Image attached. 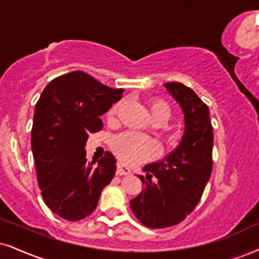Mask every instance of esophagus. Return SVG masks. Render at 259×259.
I'll return each mask as SVG.
<instances>
[{
  "label": "esophagus",
  "mask_w": 259,
  "mask_h": 259,
  "mask_svg": "<svg viewBox=\"0 0 259 259\" xmlns=\"http://www.w3.org/2000/svg\"><path fill=\"white\" fill-rule=\"evenodd\" d=\"M116 174L117 175H128V174H131V169L127 167V165L121 163V162H117Z\"/></svg>",
  "instance_id": "obj_1"
}]
</instances>
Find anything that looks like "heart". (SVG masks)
Listing matches in <instances>:
<instances>
[{
  "label": "heart",
  "instance_id": "b5f03b06",
  "mask_svg": "<svg viewBox=\"0 0 259 259\" xmlns=\"http://www.w3.org/2000/svg\"><path fill=\"white\" fill-rule=\"evenodd\" d=\"M120 103L114 104L108 111V116L113 119L117 114ZM149 110L155 121H167L171 115L170 107L162 100H154L149 105ZM110 148L113 151L128 163L137 164L150 161L159 154V145L155 139L140 133L126 131L110 139Z\"/></svg>",
  "mask_w": 259,
  "mask_h": 259
}]
</instances>
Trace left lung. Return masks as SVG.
<instances>
[{
	"label": "left lung",
	"instance_id": "8db88e82",
	"mask_svg": "<svg viewBox=\"0 0 259 259\" xmlns=\"http://www.w3.org/2000/svg\"><path fill=\"white\" fill-rule=\"evenodd\" d=\"M185 114V133L165 159L143 168L144 190L131 209L145 227L161 229L183 222L199 203L212 170L213 132L207 105L181 82L164 84Z\"/></svg>",
	"mask_w": 259,
	"mask_h": 259
}]
</instances>
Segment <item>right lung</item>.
I'll return each instance as SVG.
<instances>
[{
  "label": "right lung",
  "mask_w": 259,
  "mask_h": 259,
  "mask_svg": "<svg viewBox=\"0 0 259 259\" xmlns=\"http://www.w3.org/2000/svg\"><path fill=\"white\" fill-rule=\"evenodd\" d=\"M122 92L81 71L57 76L41 92L34 108L32 152L44 203L60 218L80 221L91 215L114 178L111 152L95 165L86 159L84 146L90 133L102 130L101 115Z\"/></svg>",
  "instance_id": "obj_1"
}]
</instances>
